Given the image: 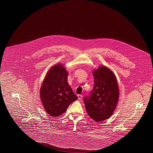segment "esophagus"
Here are the masks:
<instances>
[{"label": "esophagus", "mask_w": 153, "mask_h": 153, "mask_svg": "<svg viewBox=\"0 0 153 153\" xmlns=\"http://www.w3.org/2000/svg\"><path fill=\"white\" fill-rule=\"evenodd\" d=\"M77 97H78V99H79V100H81L82 98V96L81 95H77Z\"/></svg>", "instance_id": "obj_1"}]
</instances>
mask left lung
Segmentation results:
<instances>
[{
    "label": "left lung",
    "mask_w": 153,
    "mask_h": 153,
    "mask_svg": "<svg viewBox=\"0 0 153 153\" xmlns=\"http://www.w3.org/2000/svg\"><path fill=\"white\" fill-rule=\"evenodd\" d=\"M94 85L89 96L84 98L88 115L96 122L108 119L117 108L119 89L114 73L105 66L93 71Z\"/></svg>",
    "instance_id": "obj_1"
}]
</instances>
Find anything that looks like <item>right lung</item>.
<instances>
[{
    "instance_id": "add662e5",
    "label": "right lung",
    "mask_w": 153,
    "mask_h": 153,
    "mask_svg": "<svg viewBox=\"0 0 153 153\" xmlns=\"http://www.w3.org/2000/svg\"><path fill=\"white\" fill-rule=\"evenodd\" d=\"M68 73L62 64L51 66L40 88V98L46 112L51 117L64 113L68 106L77 99L68 83Z\"/></svg>"
}]
</instances>
